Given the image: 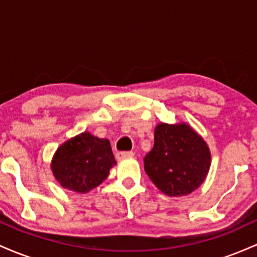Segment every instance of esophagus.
<instances>
[{
    "instance_id": "esophagus-1",
    "label": "esophagus",
    "mask_w": 257,
    "mask_h": 257,
    "mask_svg": "<svg viewBox=\"0 0 257 257\" xmlns=\"http://www.w3.org/2000/svg\"><path fill=\"white\" fill-rule=\"evenodd\" d=\"M134 157V152L132 151H123V152H117L116 153V158L120 161V159H124V158H132Z\"/></svg>"
}]
</instances>
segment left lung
<instances>
[{
    "mask_svg": "<svg viewBox=\"0 0 257 257\" xmlns=\"http://www.w3.org/2000/svg\"><path fill=\"white\" fill-rule=\"evenodd\" d=\"M210 162L204 139L190 125L159 123L155 129V145L144 158V167L162 192L181 197L204 182Z\"/></svg>",
    "mask_w": 257,
    "mask_h": 257,
    "instance_id": "8db88e82",
    "label": "left lung"
}]
</instances>
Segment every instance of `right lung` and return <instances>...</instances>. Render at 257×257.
<instances>
[{"label": "right lung", "instance_id": "1", "mask_svg": "<svg viewBox=\"0 0 257 257\" xmlns=\"http://www.w3.org/2000/svg\"><path fill=\"white\" fill-rule=\"evenodd\" d=\"M114 164L110 141L84 132L59 147L51 167L54 178L64 188L87 193L107 178Z\"/></svg>", "mask_w": 257, "mask_h": 257}]
</instances>
